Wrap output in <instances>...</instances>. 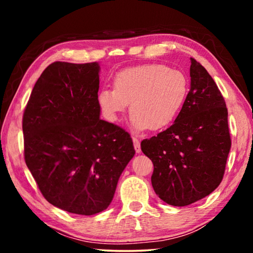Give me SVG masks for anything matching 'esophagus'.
<instances>
[{"instance_id":"obj_1","label":"esophagus","mask_w":253,"mask_h":253,"mask_svg":"<svg viewBox=\"0 0 253 253\" xmlns=\"http://www.w3.org/2000/svg\"><path fill=\"white\" fill-rule=\"evenodd\" d=\"M132 143H134V147L136 153H140V143L139 140L136 138V137H132Z\"/></svg>"}]
</instances>
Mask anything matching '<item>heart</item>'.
Returning a JSON list of instances; mask_svg holds the SVG:
<instances>
[{"instance_id": "1", "label": "heart", "mask_w": 253, "mask_h": 253, "mask_svg": "<svg viewBox=\"0 0 253 253\" xmlns=\"http://www.w3.org/2000/svg\"><path fill=\"white\" fill-rule=\"evenodd\" d=\"M187 92L188 81L183 72L149 63L117 72L114 89H101L97 100L107 121L118 122L130 104L129 122L136 131L162 130L177 118Z\"/></svg>"}]
</instances>
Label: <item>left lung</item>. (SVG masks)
<instances>
[{
    "mask_svg": "<svg viewBox=\"0 0 253 253\" xmlns=\"http://www.w3.org/2000/svg\"><path fill=\"white\" fill-rule=\"evenodd\" d=\"M191 88L172 126L140 143L158 198L185 207L220 185L231 148L228 109L205 68L191 58Z\"/></svg>",
    "mask_w": 253,
    "mask_h": 253,
    "instance_id": "obj_1",
    "label": "left lung"
}]
</instances>
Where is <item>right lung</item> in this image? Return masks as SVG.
I'll use <instances>...</instances> for the list:
<instances>
[{
  "label": "right lung",
  "instance_id": "add662e5",
  "mask_svg": "<svg viewBox=\"0 0 253 253\" xmlns=\"http://www.w3.org/2000/svg\"><path fill=\"white\" fill-rule=\"evenodd\" d=\"M99 71L98 62L51 63L23 114L24 160L42 195L80 215L109 207L135 155L130 135L100 119Z\"/></svg>",
  "mask_w": 253,
  "mask_h": 253
}]
</instances>
